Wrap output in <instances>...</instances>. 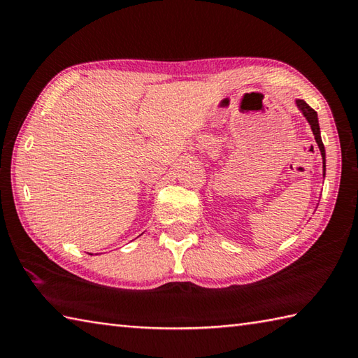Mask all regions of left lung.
<instances>
[{
    "mask_svg": "<svg viewBox=\"0 0 358 358\" xmlns=\"http://www.w3.org/2000/svg\"><path fill=\"white\" fill-rule=\"evenodd\" d=\"M296 107H298V110L304 115V118L307 120V123L312 127V132L315 136V141L316 145L320 148V152H321V157H322V176L326 178V150H324V143H322L321 140V131H320V121H318V113H316L312 107H310L304 99H299L296 98L294 99Z\"/></svg>",
    "mask_w": 358,
    "mask_h": 358,
    "instance_id": "left-lung-1",
    "label": "left lung"
}]
</instances>
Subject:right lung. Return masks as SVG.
Instances as JSON below:
<instances>
[{
	"label": "right lung",
	"instance_id": "1",
	"mask_svg": "<svg viewBox=\"0 0 358 358\" xmlns=\"http://www.w3.org/2000/svg\"><path fill=\"white\" fill-rule=\"evenodd\" d=\"M90 255H92V254H90Z\"/></svg>",
	"mask_w": 358,
	"mask_h": 358
}]
</instances>
